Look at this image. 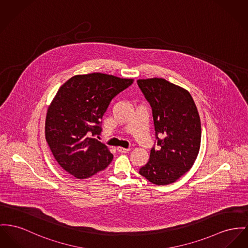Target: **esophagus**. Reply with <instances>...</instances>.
<instances>
[{"label":"esophagus","instance_id":"34e87169","mask_svg":"<svg viewBox=\"0 0 248 248\" xmlns=\"http://www.w3.org/2000/svg\"><path fill=\"white\" fill-rule=\"evenodd\" d=\"M116 150L118 151V152H120V153H127V152H129L131 149H124V148H121V147H118V148H116Z\"/></svg>","mask_w":248,"mask_h":248}]
</instances>
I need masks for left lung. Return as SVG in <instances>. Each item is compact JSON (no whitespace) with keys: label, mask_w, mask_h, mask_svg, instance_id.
Listing matches in <instances>:
<instances>
[{"label":"left lung","mask_w":248,"mask_h":248,"mask_svg":"<svg viewBox=\"0 0 248 248\" xmlns=\"http://www.w3.org/2000/svg\"><path fill=\"white\" fill-rule=\"evenodd\" d=\"M137 83L152 108L160 146L158 150L151 149L149 162L139 173L156 185L171 184L191 169L198 157L201 142L198 108L186 89L165 79H140Z\"/></svg>","instance_id":"left-lung-1"}]
</instances>
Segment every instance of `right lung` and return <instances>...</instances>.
I'll return each mask as SVG.
<instances>
[{
	"mask_svg": "<svg viewBox=\"0 0 248 248\" xmlns=\"http://www.w3.org/2000/svg\"><path fill=\"white\" fill-rule=\"evenodd\" d=\"M132 83L99 72L75 75L50 102L46 141L56 162L76 179L90 178L112 162L108 148L90 135L100 133L99 123L111 100Z\"/></svg>",
	"mask_w": 248,
	"mask_h": 248,
	"instance_id": "1",
	"label": "right lung"
}]
</instances>
